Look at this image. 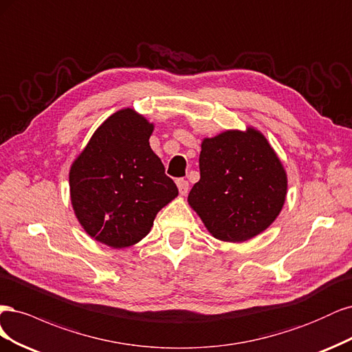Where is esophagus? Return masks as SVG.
<instances>
[{"label":"esophagus","instance_id":"obj_1","mask_svg":"<svg viewBox=\"0 0 352 352\" xmlns=\"http://www.w3.org/2000/svg\"><path fill=\"white\" fill-rule=\"evenodd\" d=\"M177 187H178V192H179V196H186L187 192H188V183L186 179H177Z\"/></svg>","mask_w":352,"mask_h":352}]
</instances>
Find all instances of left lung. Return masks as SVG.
I'll return each mask as SVG.
<instances>
[{
    "mask_svg": "<svg viewBox=\"0 0 352 352\" xmlns=\"http://www.w3.org/2000/svg\"><path fill=\"white\" fill-rule=\"evenodd\" d=\"M199 166L187 201L217 240L244 243L278 218L288 177L262 131L248 126L205 138Z\"/></svg>",
    "mask_w": 352,
    "mask_h": 352,
    "instance_id": "obj_1",
    "label": "left lung"
}]
</instances>
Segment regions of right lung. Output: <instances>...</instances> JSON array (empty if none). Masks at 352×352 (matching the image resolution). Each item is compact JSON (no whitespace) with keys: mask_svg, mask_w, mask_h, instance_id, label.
Here are the masks:
<instances>
[{"mask_svg":"<svg viewBox=\"0 0 352 352\" xmlns=\"http://www.w3.org/2000/svg\"><path fill=\"white\" fill-rule=\"evenodd\" d=\"M155 124L133 108L109 116L73 161L69 181L76 218L89 236L126 248L151 232L178 190L149 144Z\"/></svg>","mask_w":352,"mask_h":352,"instance_id":"add662e5","label":"right lung"}]
</instances>
